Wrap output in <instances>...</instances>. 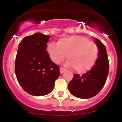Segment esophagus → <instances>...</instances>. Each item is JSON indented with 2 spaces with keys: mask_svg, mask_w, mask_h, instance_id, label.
<instances>
[{
  "mask_svg": "<svg viewBox=\"0 0 122 122\" xmlns=\"http://www.w3.org/2000/svg\"><path fill=\"white\" fill-rule=\"evenodd\" d=\"M66 71V70L64 68H60V74H62V73H64L65 71Z\"/></svg>",
  "mask_w": 122,
  "mask_h": 122,
  "instance_id": "1",
  "label": "esophagus"
}]
</instances>
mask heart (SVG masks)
<instances>
[{
  "instance_id": "b5f03b06",
  "label": "heart",
  "mask_w": 122,
  "mask_h": 122,
  "mask_svg": "<svg viewBox=\"0 0 122 122\" xmlns=\"http://www.w3.org/2000/svg\"><path fill=\"white\" fill-rule=\"evenodd\" d=\"M47 51L51 60L59 63L66 55V65L73 66L79 73H84L94 66L98 58L97 45L88 38L79 35L68 36L59 40L57 45L49 43Z\"/></svg>"
}]
</instances>
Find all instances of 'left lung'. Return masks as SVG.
I'll return each mask as SVG.
<instances>
[{"label": "left lung", "instance_id": "1", "mask_svg": "<svg viewBox=\"0 0 122 122\" xmlns=\"http://www.w3.org/2000/svg\"><path fill=\"white\" fill-rule=\"evenodd\" d=\"M94 42L99 49L97 63L82 76L74 74L68 84L71 94L79 98H90L97 95L105 84L108 76L109 60L106 46L97 38H95Z\"/></svg>", "mask_w": 122, "mask_h": 122}]
</instances>
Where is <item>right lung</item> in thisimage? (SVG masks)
Returning <instances> with one entry per match:
<instances>
[{"instance_id":"right-lung-1","label":"right lung","mask_w":122,"mask_h":122,"mask_svg":"<svg viewBox=\"0 0 122 122\" xmlns=\"http://www.w3.org/2000/svg\"><path fill=\"white\" fill-rule=\"evenodd\" d=\"M49 38L35 33L24 38L19 44L15 74L22 89L32 95L51 93L60 76L59 66L51 60L46 51Z\"/></svg>"}]
</instances>
